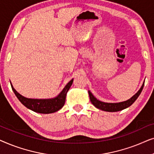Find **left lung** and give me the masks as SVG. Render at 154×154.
<instances>
[{"label":"left lung","instance_id":"1","mask_svg":"<svg viewBox=\"0 0 154 154\" xmlns=\"http://www.w3.org/2000/svg\"><path fill=\"white\" fill-rule=\"evenodd\" d=\"M144 83H143V85L140 90L137 92V93L134 94L133 97H132L130 100L127 101H125V102H122L119 103H106L101 102V101L97 100V99L94 97L90 91H88V93H89L90 102H92V104L94 105V106L97 107V108L101 109V110L105 111H109V112H115V111H119L123 110V109H125L128 107L133 104V103L135 102V100L137 99V97L140 96V94L142 92L143 88H144Z\"/></svg>","mask_w":154,"mask_h":154}]
</instances>
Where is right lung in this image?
<instances>
[{
	"label": "right lung",
	"mask_w": 154,
	"mask_h": 154,
	"mask_svg": "<svg viewBox=\"0 0 154 154\" xmlns=\"http://www.w3.org/2000/svg\"><path fill=\"white\" fill-rule=\"evenodd\" d=\"M73 81V79L71 80L67 83V85L65 86V88L57 97L53 99H48V100H37V99H29L24 97L20 94H19L12 87V85L11 86L12 90L18 100L27 108L37 113H51L60 110L64 105L66 93L69 91L71 85H72Z\"/></svg>",
	"instance_id": "right-lung-1"
}]
</instances>
